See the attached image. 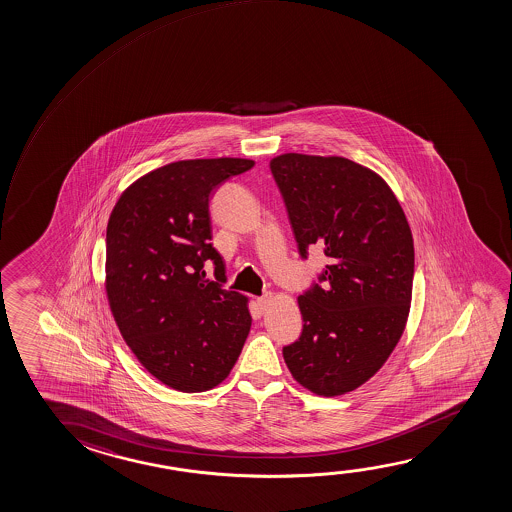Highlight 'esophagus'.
I'll list each match as a JSON object with an SVG mask.
<instances>
[{"label":"esophagus","mask_w":512,"mask_h":512,"mask_svg":"<svg viewBox=\"0 0 512 512\" xmlns=\"http://www.w3.org/2000/svg\"><path fill=\"white\" fill-rule=\"evenodd\" d=\"M269 299H271V294L267 292V294H264V296L259 297L257 299V303H259L260 310H266L267 303H269Z\"/></svg>","instance_id":"esophagus-1"}]
</instances>
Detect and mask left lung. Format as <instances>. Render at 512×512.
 I'll use <instances>...</instances> for the list:
<instances>
[{"mask_svg": "<svg viewBox=\"0 0 512 512\" xmlns=\"http://www.w3.org/2000/svg\"><path fill=\"white\" fill-rule=\"evenodd\" d=\"M301 259L324 250L319 283L297 297L299 340L283 359L320 396L349 393L391 356L407 324L414 241L391 188L341 156L287 153L271 160Z\"/></svg>", "mask_w": 512, "mask_h": 512, "instance_id": "8db88e82", "label": "left lung"}]
</instances>
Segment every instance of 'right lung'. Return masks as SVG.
Segmentation results:
<instances>
[{"mask_svg": "<svg viewBox=\"0 0 512 512\" xmlns=\"http://www.w3.org/2000/svg\"><path fill=\"white\" fill-rule=\"evenodd\" d=\"M252 167L245 158L163 165L126 188L107 223L105 290L114 320L142 366L183 393L225 380L250 333L246 297L223 289L209 199ZM206 259L216 283L205 278Z\"/></svg>", "mask_w": 512, "mask_h": 512, "instance_id": "1", "label": "right lung"}]
</instances>
